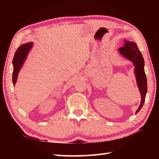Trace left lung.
Masks as SVG:
<instances>
[{
    "instance_id": "left-lung-1",
    "label": "left lung",
    "mask_w": 159,
    "mask_h": 159,
    "mask_svg": "<svg viewBox=\"0 0 159 159\" xmlns=\"http://www.w3.org/2000/svg\"><path fill=\"white\" fill-rule=\"evenodd\" d=\"M123 45V46L119 48L118 50L123 56L133 63L134 66V74L136 76L137 85L141 95V104L136 111V113H138L145 103L147 92V81L145 69H144V65H145L144 59L135 43L124 40Z\"/></svg>"
}]
</instances>
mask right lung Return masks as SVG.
Listing matches in <instances>:
<instances>
[{
  "instance_id": "1",
  "label": "right lung",
  "mask_w": 159,
  "mask_h": 159,
  "mask_svg": "<svg viewBox=\"0 0 159 159\" xmlns=\"http://www.w3.org/2000/svg\"><path fill=\"white\" fill-rule=\"evenodd\" d=\"M32 46V42H28L26 44L21 45L15 52L12 60L14 68L12 73V83L14 85L16 82L18 72L20 70L24 62L26 59L28 52H30Z\"/></svg>"
}]
</instances>
